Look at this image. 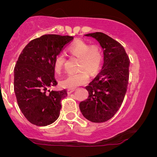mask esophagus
Here are the masks:
<instances>
[{
    "label": "esophagus",
    "mask_w": 157,
    "mask_h": 157,
    "mask_svg": "<svg viewBox=\"0 0 157 157\" xmlns=\"http://www.w3.org/2000/svg\"><path fill=\"white\" fill-rule=\"evenodd\" d=\"M75 91V89H68V94H71Z\"/></svg>",
    "instance_id": "1"
}]
</instances>
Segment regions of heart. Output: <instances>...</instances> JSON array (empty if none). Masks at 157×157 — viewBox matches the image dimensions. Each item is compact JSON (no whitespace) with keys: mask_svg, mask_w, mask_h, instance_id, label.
Here are the masks:
<instances>
[{"mask_svg":"<svg viewBox=\"0 0 157 157\" xmlns=\"http://www.w3.org/2000/svg\"><path fill=\"white\" fill-rule=\"evenodd\" d=\"M70 54L74 57L80 59V68L86 69L91 74L96 73L100 68L102 63V55L97 48H90L89 45L83 41H77L71 45L68 48ZM66 57L63 54H60L55 57L54 61V68L57 72L61 71L63 67ZM89 80V75L86 71L77 74H70L61 81L63 87L69 89H75L78 86L83 85Z\"/></svg>","mask_w":157,"mask_h":157,"instance_id":"1","label":"heart"}]
</instances>
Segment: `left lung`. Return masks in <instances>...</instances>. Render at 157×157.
<instances>
[{
    "label": "left lung",
    "mask_w": 157,
    "mask_h": 157,
    "mask_svg": "<svg viewBox=\"0 0 157 157\" xmlns=\"http://www.w3.org/2000/svg\"><path fill=\"white\" fill-rule=\"evenodd\" d=\"M100 44L103 64L98 75L86 87L89 97L79 104L86 119L103 122L113 117L121 106L127 91L130 60L120 43L102 32L85 35Z\"/></svg>",
    "instance_id": "left-lung-1"
}]
</instances>
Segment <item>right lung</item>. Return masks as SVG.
<instances>
[{
  "label": "right lung",
  "instance_id": "1",
  "mask_svg": "<svg viewBox=\"0 0 157 157\" xmlns=\"http://www.w3.org/2000/svg\"><path fill=\"white\" fill-rule=\"evenodd\" d=\"M73 39L43 35L30 41L19 55L14 69V91L21 112L34 125H50L60 116L61 100L67 91H50L57 85L54 61Z\"/></svg>",
  "mask_w": 157,
  "mask_h": 157
}]
</instances>
